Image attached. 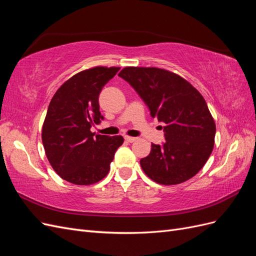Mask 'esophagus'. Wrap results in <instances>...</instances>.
I'll use <instances>...</instances> for the list:
<instances>
[{
    "instance_id": "1",
    "label": "esophagus",
    "mask_w": 256,
    "mask_h": 256,
    "mask_svg": "<svg viewBox=\"0 0 256 256\" xmlns=\"http://www.w3.org/2000/svg\"><path fill=\"white\" fill-rule=\"evenodd\" d=\"M125 140H126L127 142H129V143H132V142H134V141H136V140H138V138H134V136H125Z\"/></svg>"
}]
</instances>
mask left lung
<instances>
[{"mask_svg": "<svg viewBox=\"0 0 256 256\" xmlns=\"http://www.w3.org/2000/svg\"><path fill=\"white\" fill-rule=\"evenodd\" d=\"M118 76L143 99L152 118L164 125L166 142L152 143L148 156L140 160L144 173L161 184L190 180L204 166L214 143L216 125L203 96L164 69L126 67Z\"/></svg>", "mask_w": 256, "mask_h": 256, "instance_id": "1", "label": "left lung"}]
</instances>
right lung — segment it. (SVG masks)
Masks as SVG:
<instances>
[{
  "instance_id": "add662e5",
  "label": "right lung",
  "mask_w": 256,
  "mask_h": 256,
  "mask_svg": "<svg viewBox=\"0 0 256 256\" xmlns=\"http://www.w3.org/2000/svg\"><path fill=\"white\" fill-rule=\"evenodd\" d=\"M118 70L100 66L83 70L67 80L51 99L42 138L50 164L64 180L92 184L109 173L124 138L95 134L90 128L104 120L99 94Z\"/></svg>"
}]
</instances>
